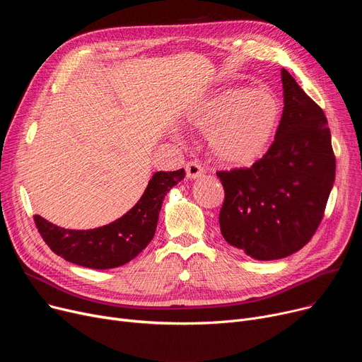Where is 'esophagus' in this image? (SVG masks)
Wrapping results in <instances>:
<instances>
[{
	"mask_svg": "<svg viewBox=\"0 0 362 362\" xmlns=\"http://www.w3.org/2000/svg\"><path fill=\"white\" fill-rule=\"evenodd\" d=\"M204 173H205V170H204V167H202L199 163H197V161H189V163L186 164V176H187L189 179L201 177V176H204Z\"/></svg>",
	"mask_w": 362,
	"mask_h": 362,
	"instance_id": "1",
	"label": "esophagus"
}]
</instances>
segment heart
<instances>
[{
	"instance_id": "1",
	"label": "heart",
	"mask_w": 362,
	"mask_h": 362,
	"mask_svg": "<svg viewBox=\"0 0 362 362\" xmlns=\"http://www.w3.org/2000/svg\"><path fill=\"white\" fill-rule=\"evenodd\" d=\"M281 105L267 89L229 88L189 108L186 123L206 132L214 156L232 165L254 163L270 145Z\"/></svg>"
}]
</instances>
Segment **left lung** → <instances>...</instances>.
<instances>
[{
	"label": "left lung",
	"mask_w": 362,
	"mask_h": 362,
	"mask_svg": "<svg viewBox=\"0 0 362 362\" xmlns=\"http://www.w3.org/2000/svg\"><path fill=\"white\" fill-rule=\"evenodd\" d=\"M281 82L284 107L269 151L250 168L217 171L221 235L259 261L292 255L311 240L336 175L325 111L284 69Z\"/></svg>",
	"instance_id": "8db88e82"
}]
</instances>
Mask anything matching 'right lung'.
I'll return each instance as SVG.
<instances>
[{
	"label": "right lung",
	"mask_w": 362,
	"mask_h": 362,
	"mask_svg": "<svg viewBox=\"0 0 362 362\" xmlns=\"http://www.w3.org/2000/svg\"><path fill=\"white\" fill-rule=\"evenodd\" d=\"M185 177V170L157 171L138 204L119 220L90 230H70L35 216L36 229L49 250L82 267L107 270L135 258L152 240L165 194Z\"/></svg>",
	"instance_id": "right-lung-1"
}]
</instances>
